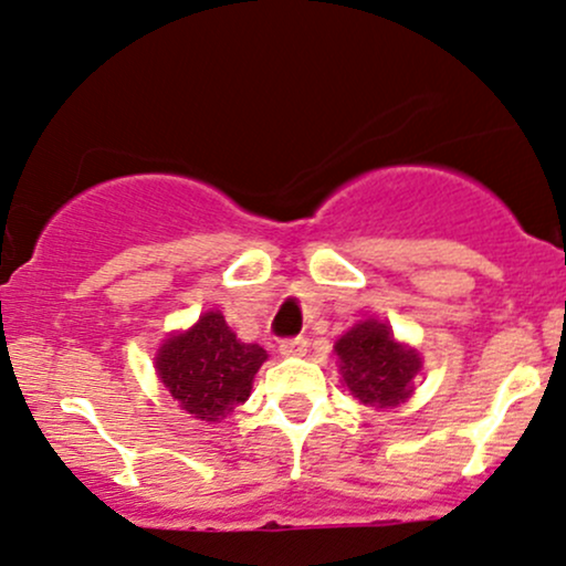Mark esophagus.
I'll return each mask as SVG.
<instances>
[{"label":"esophagus","instance_id":"esophagus-1","mask_svg":"<svg viewBox=\"0 0 566 566\" xmlns=\"http://www.w3.org/2000/svg\"><path fill=\"white\" fill-rule=\"evenodd\" d=\"M281 355L283 357H304L307 355V338L304 336L285 338V342H281Z\"/></svg>","mask_w":566,"mask_h":566}]
</instances>
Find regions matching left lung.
<instances>
[{"label": "left lung", "instance_id": "8db88e82", "mask_svg": "<svg viewBox=\"0 0 566 566\" xmlns=\"http://www.w3.org/2000/svg\"><path fill=\"white\" fill-rule=\"evenodd\" d=\"M338 370L357 402L368 408H397L413 395L421 357L400 344L387 323L363 321L336 342Z\"/></svg>", "mask_w": 566, "mask_h": 566}]
</instances>
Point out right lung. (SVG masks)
Returning a JSON list of instances; mask_svg holds the SVG:
<instances>
[{"label": "right lung", "mask_w": 566, "mask_h": 566, "mask_svg": "<svg viewBox=\"0 0 566 566\" xmlns=\"http://www.w3.org/2000/svg\"><path fill=\"white\" fill-rule=\"evenodd\" d=\"M264 360L268 352L243 344L214 310L203 312L190 331L166 338L156 355V374L185 413L219 421L249 400Z\"/></svg>", "instance_id": "right-lung-1"}]
</instances>
